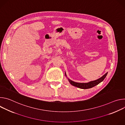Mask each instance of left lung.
Instances as JSON below:
<instances>
[{
    "label": "left lung",
    "mask_w": 125,
    "mask_h": 125,
    "mask_svg": "<svg viewBox=\"0 0 125 125\" xmlns=\"http://www.w3.org/2000/svg\"><path fill=\"white\" fill-rule=\"evenodd\" d=\"M108 73H106L105 74H104L102 77H101L100 78L94 81H92L89 83H76L75 82H73L72 81H71V80L68 79V81L70 82V83L72 84L73 86L78 87L79 88H82V89H87V88H92L96 85H97L98 84H99L100 83H101V82H102L104 79L105 78L106 76L107 75Z\"/></svg>",
    "instance_id": "obj_1"
}]
</instances>
